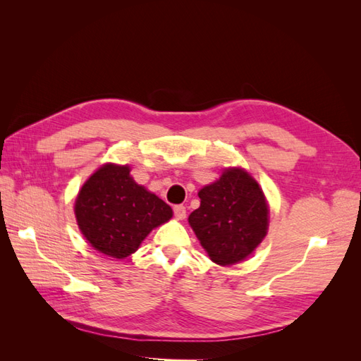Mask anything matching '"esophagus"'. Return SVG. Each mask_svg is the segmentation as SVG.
<instances>
[{
    "instance_id": "esophagus-1",
    "label": "esophagus",
    "mask_w": 361,
    "mask_h": 361,
    "mask_svg": "<svg viewBox=\"0 0 361 361\" xmlns=\"http://www.w3.org/2000/svg\"><path fill=\"white\" fill-rule=\"evenodd\" d=\"M174 216H176L178 220H185V216H187V207L182 204L174 206Z\"/></svg>"
}]
</instances>
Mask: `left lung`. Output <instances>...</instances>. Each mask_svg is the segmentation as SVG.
Returning a JSON list of instances; mask_svg holds the SVG:
<instances>
[{"label": "left lung", "mask_w": 361, "mask_h": 361, "mask_svg": "<svg viewBox=\"0 0 361 361\" xmlns=\"http://www.w3.org/2000/svg\"><path fill=\"white\" fill-rule=\"evenodd\" d=\"M200 206L188 223L214 264L236 265L264 241L269 203L259 182L243 167H226L199 191Z\"/></svg>", "instance_id": "1"}]
</instances>
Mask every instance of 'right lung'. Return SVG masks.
I'll list each match as a JSON object with an SVG mask.
<instances>
[{
  "label": "right lung",
  "instance_id": "obj_1",
  "mask_svg": "<svg viewBox=\"0 0 361 361\" xmlns=\"http://www.w3.org/2000/svg\"><path fill=\"white\" fill-rule=\"evenodd\" d=\"M73 212L80 232L96 251L125 259L147 235L171 220L173 209L138 185L128 164L105 162L76 194Z\"/></svg>",
  "mask_w": 361,
  "mask_h": 361
}]
</instances>
